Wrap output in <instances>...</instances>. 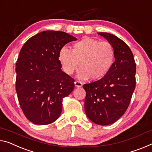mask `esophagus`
Listing matches in <instances>:
<instances>
[{
  "instance_id": "obj_1",
  "label": "esophagus",
  "mask_w": 152,
  "mask_h": 152,
  "mask_svg": "<svg viewBox=\"0 0 152 152\" xmlns=\"http://www.w3.org/2000/svg\"><path fill=\"white\" fill-rule=\"evenodd\" d=\"M75 86L76 87H77V88H80L83 86V84H82V83L81 82V81H75Z\"/></svg>"
}]
</instances>
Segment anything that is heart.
<instances>
[{"mask_svg":"<svg viewBox=\"0 0 152 152\" xmlns=\"http://www.w3.org/2000/svg\"><path fill=\"white\" fill-rule=\"evenodd\" d=\"M115 51L109 41L84 37L75 43L71 50L63 47L58 53V59L63 71L72 75L79 64L78 77L99 80L106 76L115 62Z\"/></svg>","mask_w":152,"mask_h":152,"instance_id":"obj_1","label":"heart"}]
</instances>
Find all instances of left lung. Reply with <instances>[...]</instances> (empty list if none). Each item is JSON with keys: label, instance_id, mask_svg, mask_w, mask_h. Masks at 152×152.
Masks as SVG:
<instances>
[{"label": "left lung", "instance_id": "left-lung-1", "mask_svg": "<svg viewBox=\"0 0 152 152\" xmlns=\"http://www.w3.org/2000/svg\"><path fill=\"white\" fill-rule=\"evenodd\" d=\"M113 45L115 62L103 78L86 83L85 111L95 124H113L122 117L129 106L136 86V63L132 51L124 41L107 32H99Z\"/></svg>", "mask_w": 152, "mask_h": 152}]
</instances>
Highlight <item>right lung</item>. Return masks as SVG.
<instances>
[{
	"mask_svg": "<svg viewBox=\"0 0 152 152\" xmlns=\"http://www.w3.org/2000/svg\"><path fill=\"white\" fill-rule=\"evenodd\" d=\"M76 40L66 32L46 30L30 38L21 49L15 90L23 113L33 124L46 125L56 120L63 99L73 90L74 79L62 71L58 53Z\"/></svg>",
	"mask_w": 152,
	"mask_h": 152,
	"instance_id": "add662e5",
	"label": "right lung"
}]
</instances>
